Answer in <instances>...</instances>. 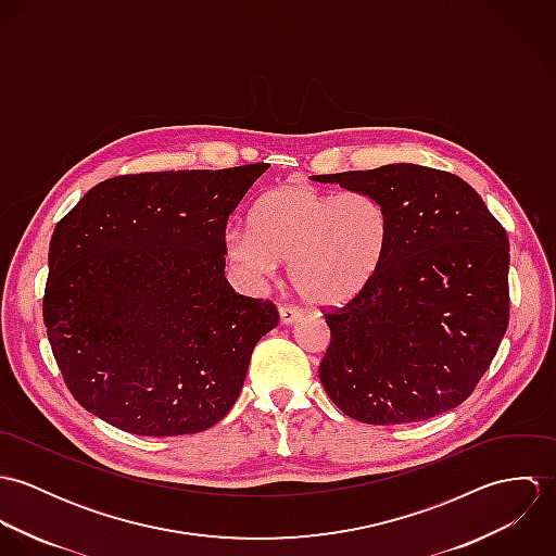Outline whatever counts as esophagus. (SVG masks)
Listing matches in <instances>:
<instances>
[{
    "mask_svg": "<svg viewBox=\"0 0 556 556\" xmlns=\"http://www.w3.org/2000/svg\"><path fill=\"white\" fill-rule=\"evenodd\" d=\"M302 317V311L298 306H291V304H282L280 306V320L282 323H295L298 318Z\"/></svg>",
    "mask_w": 556,
    "mask_h": 556,
    "instance_id": "esophagus-1",
    "label": "esophagus"
}]
</instances>
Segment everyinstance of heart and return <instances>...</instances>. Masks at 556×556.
<instances>
[{
    "instance_id": "1",
    "label": "heart",
    "mask_w": 556,
    "mask_h": 556,
    "mask_svg": "<svg viewBox=\"0 0 556 556\" xmlns=\"http://www.w3.org/2000/svg\"><path fill=\"white\" fill-rule=\"evenodd\" d=\"M390 238L383 205L364 192H323L293 181L265 192L252 207L250 229H233L227 256L254 278L289 263L302 300L336 308L355 300L379 274Z\"/></svg>"
}]
</instances>
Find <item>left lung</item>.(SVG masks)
<instances>
[{
  "mask_svg": "<svg viewBox=\"0 0 556 556\" xmlns=\"http://www.w3.org/2000/svg\"><path fill=\"white\" fill-rule=\"evenodd\" d=\"M375 197L390 218L383 265L331 331L318 379L349 417L424 421L456 408L494 359L509 323V239L476 190L419 164L315 175Z\"/></svg>",
  "mask_w": 556,
  "mask_h": 556,
  "instance_id": "8db88e82",
  "label": "left lung"
}]
</instances>
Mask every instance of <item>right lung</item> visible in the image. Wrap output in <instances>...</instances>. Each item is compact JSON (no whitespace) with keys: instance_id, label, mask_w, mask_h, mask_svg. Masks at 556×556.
Returning <instances> with one entry per match:
<instances>
[{"instance_id":"1","label":"right lung","mask_w":556,"mask_h":556,"mask_svg":"<svg viewBox=\"0 0 556 556\" xmlns=\"http://www.w3.org/2000/svg\"><path fill=\"white\" fill-rule=\"evenodd\" d=\"M267 168L117 175L58 223L42 317L83 408L141 437L201 432L231 410L280 318L225 278L229 216Z\"/></svg>"}]
</instances>
